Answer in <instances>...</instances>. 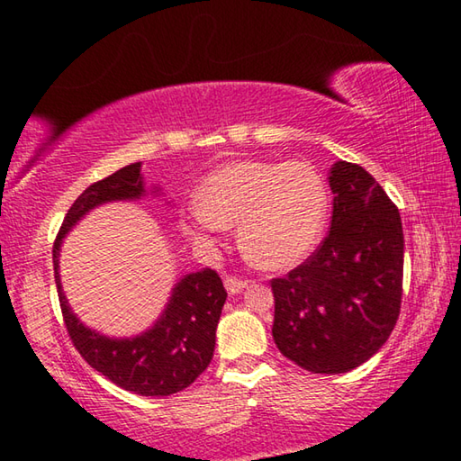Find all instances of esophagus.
Wrapping results in <instances>:
<instances>
[{
    "label": "esophagus",
    "instance_id": "esophagus-1",
    "mask_svg": "<svg viewBox=\"0 0 461 461\" xmlns=\"http://www.w3.org/2000/svg\"><path fill=\"white\" fill-rule=\"evenodd\" d=\"M223 285H225V288H228L230 294H238L248 286V280H241L238 276H225Z\"/></svg>",
    "mask_w": 461,
    "mask_h": 461
}]
</instances>
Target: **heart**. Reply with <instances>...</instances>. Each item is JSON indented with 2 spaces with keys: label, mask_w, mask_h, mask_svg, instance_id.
Returning a JSON list of instances; mask_svg holds the SVG:
<instances>
[{
  "label": "heart",
  "mask_w": 461,
  "mask_h": 461,
  "mask_svg": "<svg viewBox=\"0 0 461 461\" xmlns=\"http://www.w3.org/2000/svg\"><path fill=\"white\" fill-rule=\"evenodd\" d=\"M330 194L309 162L238 160L213 170L183 217L194 241H212L238 223L246 258L264 270L301 262L321 238Z\"/></svg>",
  "instance_id": "heart-1"
}]
</instances>
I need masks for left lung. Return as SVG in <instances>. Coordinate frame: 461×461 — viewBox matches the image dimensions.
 <instances>
[{"mask_svg":"<svg viewBox=\"0 0 461 461\" xmlns=\"http://www.w3.org/2000/svg\"><path fill=\"white\" fill-rule=\"evenodd\" d=\"M331 228L313 254L272 278L280 354L313 374L357 368L384 346L401 313V213L360 165L330 170Z\"/></svg>","mask_w":461,"mask_h":461,"instance_id":"1","label":"left lung"}]
</instances>
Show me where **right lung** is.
<instances>
[{
    "label": "right lung",
    "mask_w": 461,
    "mask_h": 461,
    "mask_svg": "<svg viewBox=\"0 0 461 461\" xmlns=\"http://www.w3.org/2000/svg\"><path fill=\"white\" fill-rule=\"evenodd\" d=\"M140 162L89 185L65 215L52 246L54 280L68 338L91 368L113 384L142 396H168L185 390L212 362L215 330L228 299L220 275L212 268L185 275L173 288L165 313L150 330L136 338L113 339L85 327L67 303L59 275V252L68 230L93 207L109 201L144 197ZM156 193V191H154Z\"/></svg>",
    "instance_id": "1"
}]
</instances>
